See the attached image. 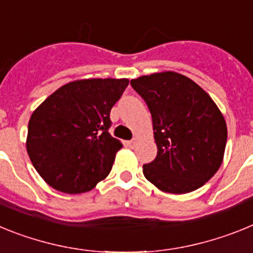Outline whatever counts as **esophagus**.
Masks as SVG:
<instances>
[{
  "mask_svg": "<svg viewBox=\"0 0 253 253\" xmlns=\"http://www.w3.org/2000/svg\"><path fill=\"white\" fill-rule=\"evenodd\" d=\"M137 142H139V139H137V137H135V139H132L131 141L127 142V144L129 145V148H135L136 145H137Z\"/></svg>",
  "mask_w": 253,
  "mask_h": 253,
  "instance_id": "1",
  "label": "esophagus"
}]
</instances>
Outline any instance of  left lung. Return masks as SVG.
I'll return each instance as SVG.
<instances>
[{
  "label": "left lung",
  "mask_w": 253,
  "mask_h": 253,
  "mask_svg": "<svg viewBox=\"0 0 253 253\" xmlns=\"http://www.w3.org/2000/svg\"><path fill=\"white\" fill-rule=\"evenodd\" d=\"M153 117L157 158L142 167L160 191L182 195L197 190L218 172L227 145L223 113L201 86L174 71L131 80Z\"/></svg>",
  "instance_id": "1"
}]
</instances>
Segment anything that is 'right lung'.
Segmentation results:
<instances>
[{
  "label": "right lung",
  "mask_w": 253,
  "mask_h": 253,
  "mask_svg": "<svg viewBox=\"0 0 253 253\" xmlns=\"http://www.w3.org/2000/svg\"><path fill=\"white\" fill-rule=\"evenodd\" d=\"M128 79H83L65 84L32 113L26 150L50 187L63 193L93 190L107 177L120 140L108 132L109 113Z\"/></svg>",
  "instance_id": "1"
}]
</instances>
